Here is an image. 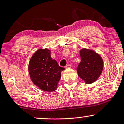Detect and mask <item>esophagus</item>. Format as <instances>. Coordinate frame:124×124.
Masks as SVG:
<instances>
[{
	"label": "esophagus",
	"instance_id": "obj_1",
	"mask_svg": "<svg viewBox=\"0 0 124 124\" xmlns=\"http://www.w3.org/2000/svg\"><path fill=\"white\" fill-rule=\"evenodd\" d=\"M71 65L70 64H67V65H66L65 66V69H68V68H71Z\"/></svg>",
	"mask_w": 124,
	"mask_h": 124
}]
</instances>
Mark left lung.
<instances>
[{
	"label": "left lung",
	"mask_w": 124,
	"mask_h": 124,
	"mask_svg": "<svg viewBox=\"0 0 124 124\" xmlns=\"http://www.w3.org/2000/svg\"><path fill=\"white\" fill-rule=\"evenodd\" d=\"M81 62L77 67L78 76L87 84L98 79L103 69V61L99 54L93 50L81 49L80 52Z\"/></svg>",
	"instance_id": "left-lung-1"
}]
</instances>
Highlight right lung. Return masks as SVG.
<instances>
[{"mask_svg": "<svg viewBox=\"0 0 124 124\" xmlns=\"http://www.w3.org/2000/svg\"><path fill=\"white\" fill-rule=\"evenodd\" d=\"M64 68L60 67L50 57L48 49H39L31 57L29 63V72L32 83L43 91L51 92L57 89L61 79V72Z\"/></svg>", "mask_w": 124, "mask_h": 124, "instance_id": "add662e5", "label": "right lung"}]
</instances>
